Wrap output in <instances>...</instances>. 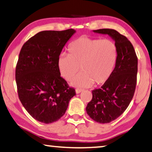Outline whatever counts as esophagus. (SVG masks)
<instances>
[{
  "mask_svg": "<svg viewBox=\"0 0 152 152\" xmlns=\"http://www.w3.org/2000/svg\"><path fill=\"white\" fill-rule=\"evenodd\" d=\"M82 91H83V90H82V89H80V88H76V94H79V93H80V92H81Z\"/></svg>",
  "mask_w": 152,
  "mask_h": 152,
  "instance_id": "34e87169",
  "label": "esophagus"
}]
</instances>
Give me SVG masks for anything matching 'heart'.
<instances>
[{"label": "heart", "mask_w": 152, "mask_h": 152, "mask_svg": "<svg viewBox=\"0 0 152 152\" xmlns=\"http://www.w3.org/2000/svg\"><path fill=\"white\" fill-rule=\"evenodd\" d=\"M68 54H61L58 58L61 76L70 80L80 67L83 72L70 84L76 87H88L93 83L101 85L110 79L117 64L118 50L111 40L81 37L69 45Z\"/></svg>", "instance_id": "1"}]
</instances>
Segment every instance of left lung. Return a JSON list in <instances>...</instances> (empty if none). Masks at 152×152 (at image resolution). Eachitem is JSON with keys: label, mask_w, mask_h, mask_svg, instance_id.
I'll list each match as a JSON object with an SVG mask.
<instances>
[{"label": "left lung", "mask_w": 152, "mask_h": 152, "mask_svg": "<svg viewBox=\"0 0 152 152\" xmlns=\"http://www.w3.org/2000/svg\"><path fill=\"white\" fill-rule=\"evenodd\" d=\"M92 31L109 35L118 50L111 77L101 88L92 91V99L86 108L92 119L108 123L121 115L132 101L137 83V58L132 43L116 30L101 29Z\"/></svg>", "instance_id": "8db88e82"}]
</instances>
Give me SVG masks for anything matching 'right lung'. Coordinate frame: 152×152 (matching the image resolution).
I'll return each instance as SVG.
<instances>
[{"instance_id": "obj_1", "label": "right lung", "mask_w": 152, "mask_h": 152, "mask_svg": "<svg viewBox=\"0 0 152 152\" xmlns=\"http://www.w3.org/2000/svg\"><path fill=\"white\" fill-rule=\"evenodd\" d=\"M76 31H43L20 50L15 71L20 101L32 117L43 123L57 121L76 95L60 76L57 61Z\"/></svg>"}]
</instances>
